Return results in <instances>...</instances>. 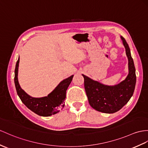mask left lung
<instances>
[{"mask_svg": "<svg viewBox=\"0 0 148 148\" xmlns=\"http://www.w3.org/2000/svg\"><path fill=\"white\" fill-rule=\"evenodd\" d=\"M128 58L129 74L124 80L114 86L105 85L84 75V86L88 102L93 109L101 112L112 114L121 109L130 100L134 91L136 69L130 48L121 36Z\"/></svg>", "mask_w": 148, "mask_h": 148, "instance_id": "8db88e82", "label": "left lung"}]
</instances>
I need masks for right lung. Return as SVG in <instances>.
Here are the masks:
<instances>
[{
    "mask_svg": "<svg viewBox=\"0 0 148 148\" xmlns=\"http://www.w3.org/2000/svg\"><path fill=\"white\" fill-rule=\"evenodd\" d=\"M19 63V58L16 64L14 83L17 95L21 101L29 109L40 116L48 117L59 112L60 109L63 108L64 106V101L66 98V90L70 84L73 75L61 82L48 96L35 98L27 94L21 88L17 78Z\"/></svg>",
    "mask_w": 148,
    "mask_h": 148,
    "instance_id": "right-lung-1",
    "label": "right lung"
}]
</instances>
